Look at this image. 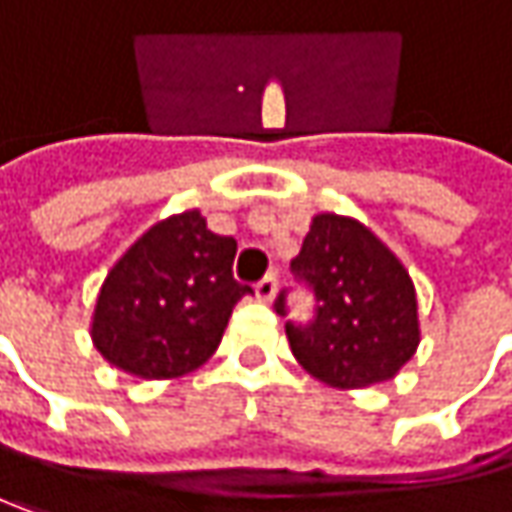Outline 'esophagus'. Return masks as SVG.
I'll list each match as a JSON object with an SVG mask.
<instances>
[{"label": "esophagus", "instance_id": "esophagus-1", "mask_svg": "<svg viewBox=\"0 0 512 512\" xmlns=\"http://www.w3.org/2000/svg\"><path fill=\"white\" fill-rule=\"evenodd\" d=\"M275 289H278V275H275V272L263 275L255 284V292L260 301H272V298H275Z\"/></svg>", "mask_w": 512, "mask_h": 512}]
</instances>
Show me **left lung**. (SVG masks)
Returning a JSON list of instances; mask_svg holds the SVG:
<instances>
[{"mask_svg": "<svg viewBox=\"0 0 512 512\" xmlns=\"http://www.w3.org/2000/svg\"><path fill=\"white\" fill-rule=\"evenodd\" d=\"M295 281L313 292V318L286 321L295 359L333 388H365L391 379L414 356L417 298L403 263L362 223L318 214L298 257ZM289 289L275 313L289 316Z\"/></svg>", "mask_w": 512, "mask_h": 512, "instance_id": "8db88e82", "label": "left lung"}]
</instances>
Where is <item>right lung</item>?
<instances>
[{
    "instance_id": "right-lung-1",
    "label": "right lung",
    "mask_w": 512,
    "mask_h": 512,
    "mask_svg": "<svg viewBox=\"0 0 512 512\" xmlns=\"http://www.w3.org/2000/svg\"><path fill=\"white\" fill-rule=\"evenodd\" d=\"M237 240L205 228L199 211L167 217L106 275L92 339L106 359L144 379L182 376L217 350L234 304Z\"/></svg>"
}]
</instances>
